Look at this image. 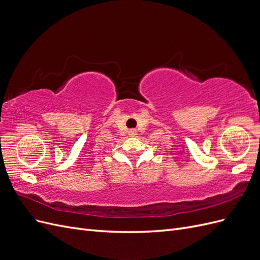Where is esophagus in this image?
<instances>
[{"label": "esophagus", "mask_w": 260, "mask_h": 260, "mask_svg": "<svg viewBox=\"0 0 260 260\" xmlns=\"http://www.w3.org/2000/svg\"><path fill=\"white\" fill-rule=\"evenodd\" d=\"M128 135H129V137H136L137 136V131L135 129H130L128 131Z\"/></svg>", "instance_id": "obj_1"}]
</instances>
